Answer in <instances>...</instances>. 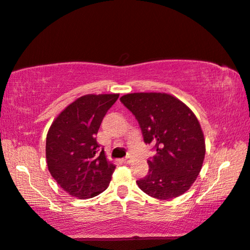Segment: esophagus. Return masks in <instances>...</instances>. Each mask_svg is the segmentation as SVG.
Returning <instances> with one entry per match:
<instances>
[{"label":"esophagus","instance_id":"esophagus-1","mask_svg":"<svg viewBox=\"0 0 250 250\" xmlns=\"http://www.w3.org/2000/svg\"><path fill=\"white\" fill-rule=\"evenodd\" d=\"M123 163L124 164H130L131 163V158L130 157H126L123 159Z\"/></svg>","mask_w":250,"mask_h":250}]
</instances>
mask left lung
I'll return each instance as SVG.
<instances>
[{
  "label": "left lung",
  "mask_w": 250,
  "mask_h": 250,
  "mask_svg": "<svg viewBox=\"0 0 250 250\" xmlns=\"http://www.w3.org/2000/svg\"><path fill=\"white\" fill-rule=\"evenodd\" d=\"M135 115L144 143L156 155L148 173L137 181L146 195L168 200L189 189L201 170L205 141L196 115L184 103L165 93H134L120 98Z\"/></svg>",
  "instance_id": "1"
}]
</instances>
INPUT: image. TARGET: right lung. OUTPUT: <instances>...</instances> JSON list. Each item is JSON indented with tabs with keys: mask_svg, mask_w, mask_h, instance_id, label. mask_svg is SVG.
Returning <instances> with one entry per match:
<instances>
[{
	"mask_svg": "<svg viewBox=\"0 0 250 250\" xmlns=\"http://www.w3.org/2000/svg\"><path fill=\"white\" fill-rule=\"evenodd\" d=\"M119 94L85 95L65 108L47 135L50 174L69 195L93 198L106 190L115 166L109 164L96 135Z\"/></svg>",
	"mask_w": 250,
	"mask_h": 250,
	"instance_id": "add662e5",
	"label": "right lung"
}]
</instances>
